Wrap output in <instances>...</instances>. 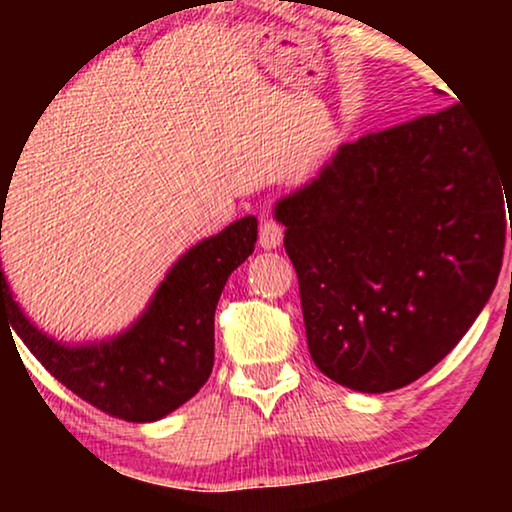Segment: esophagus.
<instances>
[{
    "label": "esophagus",
    "mask_w": 512,
    "mask_h": 512,
    "mask_svg": "<svg viewBox=\"0 0 512 512\" xmlns=\"http://www.w3.org/2000/svg\"><path fill=\"white\" fill-rule=\"evenodd\" d=\"M281 240H284V226L272 216H267L260 223V245L264 250H274L276 245H281Z\"/></svg>",
    "instance_id": "34e87169"
}]
</instances>
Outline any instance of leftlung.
Listing matches in <instances>:
<instances>
[{"mask_svg":"<svg viewBox=\"0 0 512 512\" xmlns=\"http://www.w3.org/2000/svg\"><path fill=\"white\" fill-rule=\"evenodd\" d=\"M510 207L512 154L462 103L339 146L274 211L315 366L375 395L443 361L496 286Z\"/></svg>","mask_w":512,"mask_h":512,"instance_id":"1","label":"left lung"}]
</instances>
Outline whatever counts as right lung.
Returning a JSON list of instances; mask_svg holds the SVG:
<instances>
[{
	"mask_svg": "<svg viewBox=\"0 0 512 512\" xmlns=\"http://www.w3.org/2000/svg\"><path fill=\"white\" fill-rule=\"evenodd\" d=\"M4 195L7 187H0V204L7 202ZM255 243V216L202 240L170 267L149 308L129 330L108 342L81 346L55 342L23 315L0 264V325H11L45 370L84 402L115 419L158 421L209 380L216 303L228 276L248 260Z\"/></svg>",
	"mask_w": 512,
	"mask_h": 512,
	"instance_id": "right-lung-1",
	"label": "right lung"
}]
</instances>
